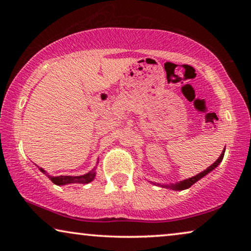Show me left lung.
I'll list each match as a JSON object with an SVG mask.
<instances>
[{"instance_id": "8db88e82", "label": "left lung", "mask_w": 251, "mask_h": 251, "mask_svg": "<svg viewBox=\"0 0 251 251\" xmlns=\"http://www.w3.org/2000/svg\"><path fill=\"white\" fill-rule=\"evenodd\" d=\"M224 153H225V150L223 151V153L221 154V156L218 157V160L216 161V162L214 163V164H211L210 167H208L207 169H205L204 171H202V173H200L199 175H197V176H194V177H192V178H188V179H185V180H181V181H179V183H177V184H171V185H166V187H169V188H171V190H178V191H181V190H186V188H188V187H191L192 185H193L194 183H197V181L199 180V179H201L202 177L203 176H205V175L207 174H209L210 173L211 170H214L216 167L218 166L219 163L222 162V160H223V157H224Z\"/></svg>"}]
</instances>
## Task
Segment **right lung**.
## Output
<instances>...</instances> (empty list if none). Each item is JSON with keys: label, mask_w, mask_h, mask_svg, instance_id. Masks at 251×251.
Here are the masks:
<instances>
[{"label": "right lung", "mask_w": 251, "mask_h": 251, "mask_svg": "<svg viewBox=\"0 0 251 251\" xmlns=\"http://www.w3.org/2000/svg\"><path fill=\"white\" fill-rule=\"evenodd\" d=\"M40 170L42 171L43 174H46L48 177L50 178V180L52 181L53 184L56 185H66V184H74V183H78V184H88L90 181L94 180V178L96 176V171L95 169H92L90 173L83 175V176H58V177H53L48 175L46 173V170H43L42 168H40Z\"/></svg>", "instance_id": "right-lung-1"}]
</instances>
